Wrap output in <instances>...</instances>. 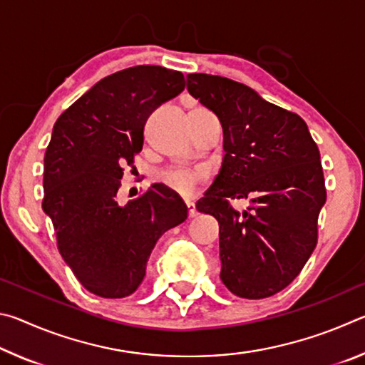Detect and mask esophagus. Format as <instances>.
<instances>
[{
  "label": "esophagus",
  "instance_id": "1",
  "mask_svg": "<svg viewBox=\"0 0 365 365\" xmlns=\"http://www.w3.org/2000/svg\"><path fill=\"white\" fill-rule=\"evenodd\" d=\"M185 205H187V209H188V215H190V217H195V215L197 214V211H196V206H195V202L187 201V202H185Z\"/></svg>",
  "mask_w": 365,
  "mask_h": 365
}]
</instances>
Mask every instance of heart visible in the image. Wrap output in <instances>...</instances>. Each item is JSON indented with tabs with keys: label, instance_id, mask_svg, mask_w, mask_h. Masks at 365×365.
<instances>
[{
	"label": "heart",
	"instance_id": "obj_1",
	"mask_svg": "<svg viewBox=\"0 0 365 365\" xmlns=\"http://www.w3.org/2000/svg\"><path fill=\"white\" fill-rule=\"evenodd\" d=\"M156 180L178 196L191 197L200 185L205 183L206 172L197 169H164L158 172Z\"/></svg>",
	"mask_w": 365,
	"mask_h": 365
}]
</instances>
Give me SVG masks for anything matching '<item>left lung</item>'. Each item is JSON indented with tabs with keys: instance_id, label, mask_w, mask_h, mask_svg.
I'll return each instance as SVG.
<instances>
[{
	"instance_id": "8db88e82",
	"label": "left lung",
	"mask_w": 365,
	"mask_h": 365,
	"mask_svg": "<svg viewBox=\"0 0 365 365\" xmlns=\"http://www.w3.org/2000/svg\"><path fill=\"white\" fill-rule=\"evenodd\" d=\"M187 88L224 128L222 169L196 205L219 222L220 279L240 298H269L299 275L317 245L327 200L319 148L298 114L250 86L188 73ZM228 197H248L250 206L238 213Z\"/></svg>"
}]
</instances>
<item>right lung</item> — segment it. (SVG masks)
<instances>
[{"label":"right lung","mask_w":365,"mask_h":365,"mask_svg":"<svg viewBox=\"0 0 365 365\" xmlns=\"http://www.w3.org/2000/svg\"><path fill=\"white\" fill-rule=\"evenodd\" d=\"M183 88L178 71L128 67L100 80L54 123L41 207L66 264L101 298L132 294L158 240L188 215L182 197L160 183L125 206L117 202L123 168L143 148L146 119Z\"/></svg>","instance_id":"add662e5"}]
</instances>
